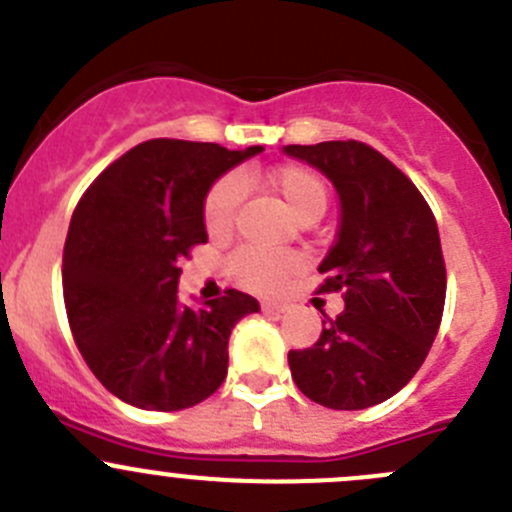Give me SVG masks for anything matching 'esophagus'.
<instances>
[{"instance_id":"obj_1","label":"esophagus","mask_w":512,"mask_h":512,"mask_svg":"<svg viewBox=\"0 0 512 512\" xmlns=\"http://www.w3.org/2000/svg\"><path fill=\"white\" fill-rule=\"evenodd\" d=\"M261 309H264L266 314H284V311H289V306L281 304V301H264Z\"/></svg>"}]
</instances>
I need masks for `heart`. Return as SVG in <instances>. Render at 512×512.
I'll return each mask as SVG.
<instances>
[{"label": "heart", "instance_id": "heart-1", "mask_svg": "<svg viewBox=\"0 0 512 512\" xmlns=\"http://www.w3.org/2000/svg\"><path fill=\"white\" fill-rule=\"evenodd\" d=\"M266 188L284 203L296 221L319 218L326 211V183L306 165H279L264 178ZM241 203V180L236 175L216 180L203 201V223L211 236H226L236 221ZM299 269V261L289 253H269L256 248H243L231 256V271L243 286L251 289H274Z\"/></svg>", "mask_w": 512, "mask_h": 512}]
</instances>
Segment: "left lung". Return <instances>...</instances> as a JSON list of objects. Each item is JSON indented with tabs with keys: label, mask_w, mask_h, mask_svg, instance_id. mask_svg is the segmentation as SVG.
<instances>
[{
	"label": "left lung",
	"mask_w": 512,
	"mask_h": 512,
	"mask_svg": "<svg viewBox=\"0 0 512 512\" xmlns=\"http://www.w3.org/2000/svg\"><path fill=\"white\" fill-rule=\"evenodd\" d=\"M337 188V241L321 294L342 291L314 347L289 352L291 377L329 410H364L405 387L425 362L445 306V259L430 206L382 153L357 140L284 145Z\"/></svg>",
	"instance_id": "1"
}]
</instances>
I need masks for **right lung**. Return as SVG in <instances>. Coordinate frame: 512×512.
Segmentation results:
<instances>
[{
  "mask_svg": "<svg viewBox=\"0 0 512 512\" xmlns=\"http://www.w3.org/2000/svg\"><path fill=\"white\" fill-rule=\"evenodd\" d=\"M261 150L145 140L77 203L62 253L67 319L87 367L128 405L186 410L226 379L231 329L259 301L228 289L201 309L180 304L178 261L208 241L213 183Z\"/></svg>",
  "mask_w": 512,
  "mask_h": 512,
  "instance_id": "obj_1",
  "label": "right lung"
}]
</instances>
